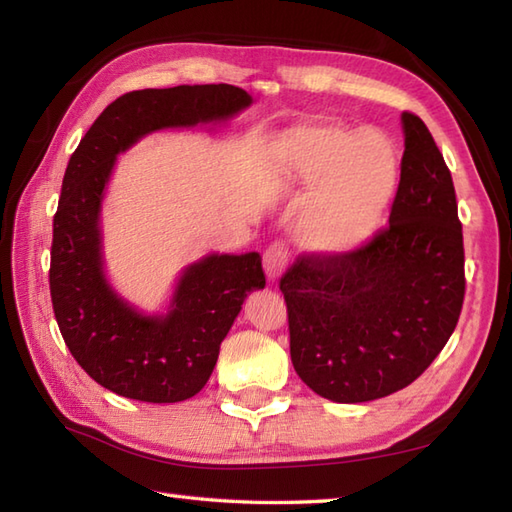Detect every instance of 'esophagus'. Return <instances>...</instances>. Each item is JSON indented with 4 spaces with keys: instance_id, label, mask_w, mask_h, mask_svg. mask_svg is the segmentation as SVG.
<instances>
[{
    "instance_id": "esophagus-1",
    "label": "esophagus",
    "mask_w": 512,
    "mask_h": 512,
    "mask_svg": "<svg viewBox=\"0 0 512 512\" xmlns=\"http://www.w3.org/2000/svg\"><path fill=\"white\" fill-rule=\"evenodd\" d=\"M288 264V248L284 242H273L264 253V268L268 279H277Z\"/></svg>"
}]
</instances>
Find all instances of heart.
Here are the masks:
<instances>
[{
	"label": "heart",
	"instance_id": "obj_1",
	"mask_svg": "<svg viewBox=\"0 0 512 512\" xmlns=\"http://www.w3.org/2000/svg\"><path fill=\"white\" fill-rule=\"evenodd\" d=\"M275 162L284 189H312L299 237L314 253L345 255L367 244L398 189V149L385 132L306 121L279 136Z\"/></svg>",
	"mask_w": 512,
	"mask_h": 512
}]
</instances>
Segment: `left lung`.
<instances>
[{
	"label": "left lung",
	"mask_w": 512,
	"mask_h": 512,
	"mask_svg": "<svg viewBox=\"0 0 512 512\" xmlns=\"http://www.w3.org/2000/svg\"><path fill=\"white\" fill-rule=\"evenodd\" d=\"M402 129L389 226L352 253H303L279 281L292 365L314 394L334 402L411 385L462 312L464 242L451 171L416 114L402 112Z\"/></svg>",
	"instance_id": "8db88e82"
}]
</instances>
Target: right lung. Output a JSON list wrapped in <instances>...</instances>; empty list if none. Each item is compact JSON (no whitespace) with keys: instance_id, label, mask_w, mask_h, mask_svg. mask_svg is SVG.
I'll use <instances>...</instances> for the list:
<instances>
[{"instance_id":"right-lung-1","label":"right lung","mask_w":512,"mask_h":512,"mask_svg":"<svg viewBox=\"0 0 512 512\" xmlns=\"http://www.w3.org/2000/svg\"><path fill=\"white\" fill-rule=\"evenodd\" d=\"M253 103L235 85H178L118 96L81 138L52 222L50 297L65 345L118 396L180 402L206 385L250 290L264 288L259 253L209 255L184 270L165 317H147L107 284L101 204L121 151L167 127L226 121Z\"/></svg>"}]
</instances>
